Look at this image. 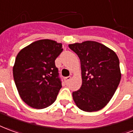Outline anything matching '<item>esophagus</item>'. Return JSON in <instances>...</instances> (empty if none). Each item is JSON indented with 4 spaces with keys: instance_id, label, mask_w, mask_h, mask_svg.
I'll return each mask as SVG.
<instances>
[{
    "instance_id": "1",
    "label": "esophagus",
    "mask_w": 133,
    "mask_h": 133,
    "mask_svg": "<svg viewBox=\"0 0 133 133\" xmlns=\"http://www.w3.org/2000/svg\"><path fill=\"white\" fill-rule=\"evenodd\" d=\"M64 81L65 82H68V81H69L71 79V76H67V77H65V78H64Z\"/></svg>"
}]
</instances>
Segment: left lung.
I'll use <instances>...</instances> for the list:
<instances>
[{
  "mask_svg": "<svg viewBox=\"0 0 133 133\" xmlns=\"http://www.w3.org/2000/svg\"><path fill=\"white\" fill-rule=\"evenodd\" d=\"M81 62L82 85L72 93L77 107L86 112L102 109L112 98L121 78L115 52L94 41L69 44Z\"/></svg>",
  "mask_w": 133,
  "mask_h": 133,
  "instance_id": "left-lung-1",
  "label": "left lung"
}]
</instances>
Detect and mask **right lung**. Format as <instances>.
Wrapping results in <instances>:
<instances>
[{"mask_svg":"<svg viewBox=\"0 0 133 133\" xmlns=\"http://www.w3.org/2000/svg\"><path fill=\"white\" fill-rule=\"evenodd\" d=\"M62 51V43L40 39L17 54L13 78L20 98L29 106L42 109L55 101L62 82L55 61Z\"/></svg>","mask_w":133,"mask_h":133,"instance_id":"obj_1","label":"right lung"}]
</instances>
